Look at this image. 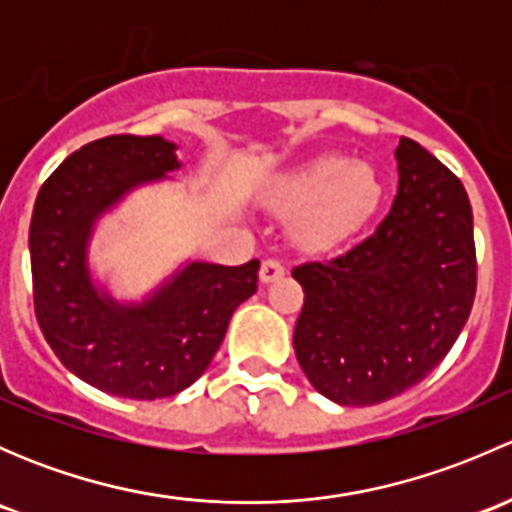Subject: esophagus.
<instances>
[{"label": "esophagus", "instance_id": "esophagus-1", "mask_svg": "<svg viewBox=\"0 0 512 512\" xmlns=\"http://www.w3.org/2000/svg\"><path fill=\"white\" fill-rule=\"evenodd\" d=\"M282 275H285V265H282V260H277V257H267V260H262V267H260L262 282H275L280 280Z\"/></svg>", "mask_w": 512, "mask_h": 512}]
</instances>
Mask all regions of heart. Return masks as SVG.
Here are the masks:
<instances>
[{"instance_id": "obj_1", "label": "heart", "mask_w": 512, "mask_h": 512, "mask_svg": "<svg viewBox=\"0 0 512 512\" xmlns=\"http://www.w3.org/2000/svg\"><path fill=\"white\" fill-rule=\"evenodd\" d=\"M381 183L366 163L319 156L289 170L272 190V205L294 215L292 232L307 247H332L374 215Z\"/></svg>"}]
</instances>
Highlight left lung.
Listing matches in <instances>:
<instances>
[{"label":"left lung","mask_w":512,"mask_h":512,"mask_svg":"<svg viewBox=\"0 0 512 512\" xmlns=\"http://www.w3.org/2000/svg\"><path fill=\"white\" fill-rule=\"evenodd\" d=\"M399 188L366 240L332 260L302 262L294 354L314 389L344 406L394 399L456 344L478 260L461 180L411 138L396 148Z\"/></svg>","instance_id":"left-lung-1"}]
</instances>
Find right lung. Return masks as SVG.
<instances>
[{"instance_id":"1","label":"right lung","mask_w":512,"mask_h":512,"mask_svg":"<svg viewBox=\"0 0 512 512\" xmlns=\"http://www.w3.org/2000/svg\"><path fill=\"white\" fill-rule=\"evenodd\" d=\"M160 136H106L71 153L36 195L34 312L61 364L123 399H165L188 389L223 344L232 312L257 289L260 262H193L141 307L101 297L86 270L91 225L128 188L178 168Z\"/></svg>"}]
</instances>
